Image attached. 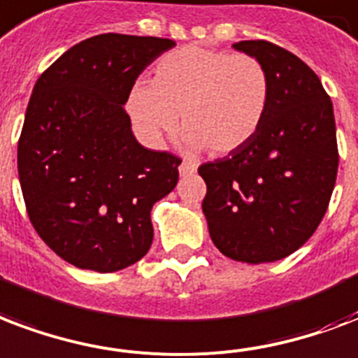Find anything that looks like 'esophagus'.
<instances>
[{"instance_id":"1","label":"esophagus","mask_w":358,"mask_h":358,"mask_svg":"<svg viewBox=\"0 0 358 358\" xmlns=\"http://www.w3.org/2000/svg\"><path fill=\"white\" fill-rule=\"evenodd\" d=\"M178 171L182 176H185V174H193L195 171H197V165H195L193 161H182V163H180Z\"/></svg>"}]
</instances>
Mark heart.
Instances as JSON below:
<instances>
[{"label":"heart","instance_id":"1","mask_svg":"<svg viewBox=\"0 0 358 358\" xmlns=\"http://www.w3.org/2000/svg\"><path fill=\"white\" fill-rule=\"evenodd\" d=\"M268 97V75L259 59L189 45L157 62L154 82L136 80L125 108L148 146L176 129L182 113L187 146L229 154L255 136Z\"/></svg>","mask_w":358,"mask_h":358}]
</instances>
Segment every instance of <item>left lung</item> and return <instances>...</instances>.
Returning a JSON list of instances; mask_svg holds the SVG:
<instances>
[{"instance_id": "left-lung-1", "label": "left lung", "mask_w": 358, "mask_h": 358, "mask_svg": "<svg viewBox=\"0 0 358 358\" xmlns=\"http://www.w3.org/2000/svg\"><path fill=\"white\" fill-rule=\"evenodd\" d=\"M234 50L261 62L270 97L252 141L199 167L210 238L240 263H272L304 244L323 220L338 173L336 124L319 76L268 41Z\"/></svg>"}]
</instances>
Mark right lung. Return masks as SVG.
<instances>
[{"label":"right lung","mask_w":358,"mask_h":358,"mask_svg":"<svg viewBox=\"0 0 358 358\" xmlns=\"http://www.w3.org/2000/svg\"><path fill=\"white\" fill-rule=\"evenodd\" d=\"M174 45L95 35L35 82L18 141L22 195L37 234L76 268L116 272L152 245L150 212L176 187L182 159L138 144L124 105L138 75Z\"/></svg>","instance_id":"right-lung-1"}]
</instances>
